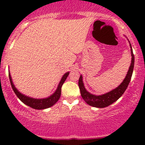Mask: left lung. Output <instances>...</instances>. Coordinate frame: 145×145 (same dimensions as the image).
I'll return each mask as SVG.
<instances>
[{"instance_id":"1","label":"left lung","mask_w":145,"mask_h":145,"mask_svg":"<svg viewBox=\"0 0 145 145\" xmlns=\"http://www.w3.org/2000/svg\"><path fill=\"white\" fill-rule=\"evenodd\" d=\"M131 48V62L129 66V70L127 71V74L126 75L125 78L123 80L121 84L116 89H113L112 91H110L108 93H106V94L101 95H95L90 93L86 91L85 87L84 86V83L82 81V76L81 75L80 76L79 81H78V86H79L80 90L81 96L86 104L90 106H93L96 108H105L110 106V104H113L114 101H116L118 99L121 97V96L124 93L125 90L127 89L128 84L131 80V76H132L133 69L134 67V55L133 54L132 48L131 44H129Z\"/></svg>"}]
</instances>
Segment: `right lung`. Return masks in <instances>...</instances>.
Returning <instances> with one entry per match:
<instances>
[{"label":"right lung","instance_id":"right-lung-1","mask_svg":"<svg viewBox=\"0 0 145 145\" xmlns=\"http://www.w3.org/2000/svg\"><path fill=\"white\" fill-rule=\"evenodd\" d=\"M69 74V72H67L66 74L63 75V76L62 78H61V81H60L59 84V86H58L55 92H54L52 95H51L50 97H48L47 98H44V99H35V98L28 97V96L22 94L21 93H20V91H18V90H17V89L15 87L14 83H13L12 79H11L10 73L9 74V77L11 87H12L13 90H14L15 93H16L17 97L19 98L24 104L30 106V107L33 108L34 109L43 110L51 107V106H52L53 105H54L56 102H57L58 100L59 99L60 97H61V87H62V85L65 81L66 78H67Z\"/></svg>","mask_w":145,"mask_h":145}]
</instances>
